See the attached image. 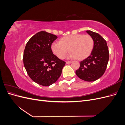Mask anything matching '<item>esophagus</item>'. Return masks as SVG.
<instances>
[{"mask_svg":"<svg viewBox=\"0 0 125 125\" xmlns=\"http://www.w3.org/2000/svg\"><path fill=\"white\" fill-rule=\"evenodd\" d=\"M72 62H66V63H67V64H69V63H71Z\"/></svg>","mask_w":125,"mask_h":125,"instance_id":"esophagus-1","label":"esophagus"}]
</instances>
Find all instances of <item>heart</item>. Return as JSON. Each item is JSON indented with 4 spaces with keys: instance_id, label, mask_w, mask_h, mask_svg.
Here are the masks:
<instances>
[{
    "instance_id": "heart-1",
    "label": "heart",
    "mask_w": 125,
    "mask_h": 125,
    "mask_svg": "<svg viewBox=\"0 0 125 125\" xmlns=\"http://www.w3.org/2000/svg\"><path fill=\"white\" fill-rule=\"evenodd\" d=\"M94 47V40L89 35L75 34L63 37L59 42H53L51 50L59 59H63L69 51V57L83 59L91 53Z\"/></svg>"
}]
</instances>
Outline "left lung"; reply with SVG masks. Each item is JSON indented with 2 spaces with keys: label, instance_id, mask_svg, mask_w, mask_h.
<instances>
[{
  "label": "left lung",
  "instance_id": "left-lung-1",
  "mask_svg": "<svg viewBox=\"0 0 125 125\" xmlns=\"http://www.w3.org/2000/svg\"><path fill=\"white\" fill-rule=\"evenodd\" d=\"M86 32L93 38L94 47L90 56L80 62L75 73L82 80L91 82L97 80L104 73L108 62L109 52L106 42L99 34L90 30Z\"/></svg>",
  "mask_w": 125,
  "mask_h": 125
}]
</instances>
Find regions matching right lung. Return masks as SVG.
I'll return each instance as SVG.
<instances>
[{
	"label": "right lung",
	"instance_id": "right-lung-1",
	"mask_svg": "<svg viewBox=\"0 0 125 125\" xmlns=\"http://www.w3.org/2000/svg\"><path fill=\"white\" fill-rule=\"evenodd\" d=\"M57 38L55 35L41 31L26 43L23 63L29 76L36 83L50 86L58 80L66 62L53 54L51 46Z\"/></svg>",
	"mask_w": 125,
	"mask_h": 125
}]
</instances>
